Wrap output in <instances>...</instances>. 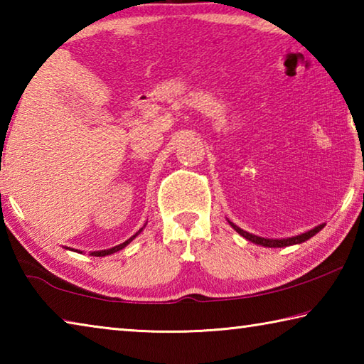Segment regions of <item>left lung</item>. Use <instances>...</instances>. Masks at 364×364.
I'll list each match as a JSON object with an SVG mask.
<instances>
[{"label":"left lung","instance_id":"left-lung-1","mask_svg":"<svg viewBox=\"0 0 364 364\" xmlns=\"http://www.w3.org/2000/svg\"><path fill=\"white\" fill-rule=\"evenodd\" d=\"M228 223H230L234 230H236L241 236H244L245 239H249V241L255 242V244H260L264 245V247H284V245H292V244H300L306 241V239H310L311 236H315L318 231H321L324 228V223L318 225L315 228H311V230L304 231L300 234H295V236H284V237H273V236H262V234H255V232H250L247 230H242L241 226L234 223L232 220L228 218Z\"/></svg>","mask_w":364,"mask_h":364}]
</instances>
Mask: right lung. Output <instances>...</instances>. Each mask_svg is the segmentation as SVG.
I'll list each match as a JSON object with an SVG mask.
<instances>
[{"mask_svg": "<svg viewBox=\"0 0 364 364\" xmlns=\"http://www.w3.org/2000/svg\"><path fill=\"white\" fill-rule=\"evenodd\" d=\"M134 237V236H133ZM132 237V239H133ZM130 239V241H132ZM130 241H127V242H123V244H120V245H117V247H114V249H109V250H102V252H95L93 255H96V257H102V255H109V254H114V252H117V250H120V249H123L125 247V245L130 242Z\"/></svg>", "mask_w": 364, "mask_h": 364, "instance_id": "add662e5", "label": "right lung"}]
</instances>
